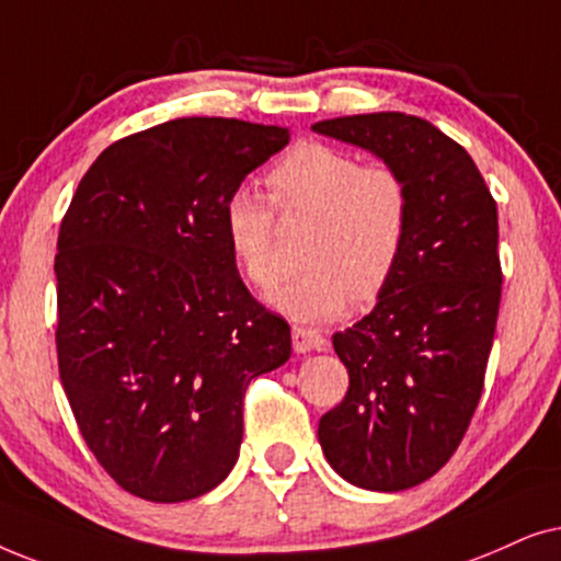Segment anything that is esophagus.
<instances>
[{
	"mask_svg": "<svg viewBox=\"0 0 561 561\" xmlns=\"http://www.w3.org/2000/svg\"><path fill=\"white\" fill-rule=\"evenodd\" d=\"M293 343L297 354H310V351H325L328 339L320 331H312V328H293Z\"/></svg>",
	"mask_w": 561,
	"mask_h": 561,
	"instance_id": "1",
	"label": "esophagus"
}]
</instances>
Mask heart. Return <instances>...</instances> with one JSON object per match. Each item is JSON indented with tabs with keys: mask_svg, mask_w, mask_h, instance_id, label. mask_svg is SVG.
<instances>
[{
	"mask_svg": "<svg viewBox=\"0 0 561 561\" xmlns=\"http://www.w3.org/2000/svg\"><path fill=\"white\" fill-rule=\"evenodd\" d=\"M285 218L310 220L302 256L308 268L266 293L274 310L295 320H328L354 300H371L398 266L410 222V192L392 167L325 144H302L266 176ZM222 228L241 272L264 287L276 274L274 213L253 190H236Z\"/></svg>",
	"mask_w": 561,
	"mask_h": 561,
	"instance_id": "heart-1",
	"label": "heart"
}]
</instances>
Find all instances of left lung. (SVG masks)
<instances>
[{"mask_svg": "<svg viewBox=\"0 0 561 561\" xmlns=\"http://www.w3.org/2000/svg\"><path fill=\"white\" fill-rule=\"evenodd\" d=\"M312 130L377 156L410 192L398 266L369 316L333 335L348 392L318 423L343 480L408 490L451 459L480 402L503 285L497 205L472 156L428 119L371 112Z\"/></svg>", "mask_w": 561, "mask_h": 561, "instance_id": "1", "label": "left lung"}]
</instances>
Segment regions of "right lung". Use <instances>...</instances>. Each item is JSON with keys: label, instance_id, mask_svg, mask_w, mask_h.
Instances as JSON below:
<instances>
[{"label": "right lung", "instance_id": "1", "mask_svg": "<svg viewBox=\"0 0 561 561\" xmlns=\"http://www.w3.org/2000/svg\"><path fill=\"white\" fill-rule=\"evenodd\" d=\"M289 128L179 117L96 156L56 253L58 371L81 436L119 488L199 497L236 467L243 394L293 354L253 300L222 228Z\"/></svg>", "mask_w": 561, "mask_h": 561}]
</instances>
